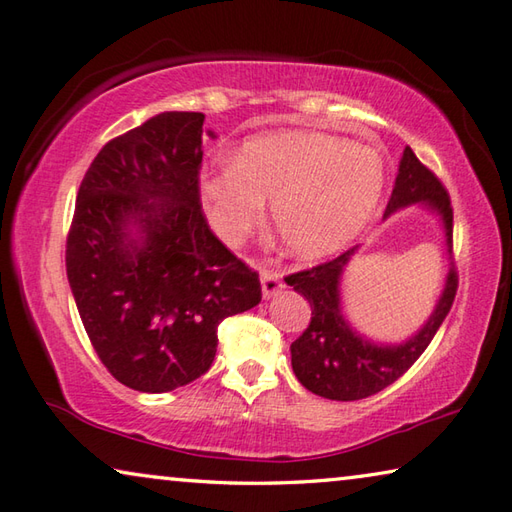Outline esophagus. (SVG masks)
<instances>
[{"label":"esophagus","mask_w":512,"mask_h":512,"mask_svg":"<svg viewBox=\"0 0 512 512\" xmlns=\"http://www.w3.org/2000/svg\"><path fill=\"white\" fill-rule=\"evenodd\" d=\"M284 282H282V275H279V270H273V268H264L262 270V293L264 297H273L275 293H279L282 290Z\"/></svg>","instance_id":"34e87169"}]
</instances>
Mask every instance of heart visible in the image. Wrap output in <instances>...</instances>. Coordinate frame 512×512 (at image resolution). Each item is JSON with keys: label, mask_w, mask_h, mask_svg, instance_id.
I'll return each mask as SVG.
<instances>
[{"label": "heart", "mask_w": 512, "mask_h": 512, "mask_svg": "<svg viewBox=\"0 0 512 512\" xmlns=\"http://www.w3.org/2000/svg\"><path fill=\"white\" fill-rule=\"evenodd\" d=\"M208 222L235 244L264 217V199L290 255L319 259L348 246L373 217L384 162L373 146L317 133L253 137L199 182Z\"/></svg>", "instance_id": "1"}]
</instances>
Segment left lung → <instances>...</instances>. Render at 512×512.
Returning a JSON list of instances; mask_svg holds the SVG:
<instances>
[{
	"mask_svg": "<svg viewBox=\"0 0 512 512\" xmlns=\"http://www.w3.org/2000/svg\"><path fill=\"white\" fill-rule=\"evenodd\" d=\"M417 202H424L442 217L448 253H453V206H450L448 190L433 170L419 162L410 146H406L384 217L393 215L397 208ZM355 250L357 246L348 248L330 262L284 277L288 286L308 299L313 310L304 333L290 344L295 377L310 393L335 399V402H355L397 382L433 342L455 302L459 284L457 268L450 266L444 293L424 328L406 344L379 346L348 326L342 315V304H339V279Z\"/></svg>",
	"mask_w": 512,
	"mask_h": 512,
	"instance_id": "left-lung-1",
	"label": "left lung"
}]
</instances>
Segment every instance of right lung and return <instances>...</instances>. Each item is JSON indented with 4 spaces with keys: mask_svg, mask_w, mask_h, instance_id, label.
I'll return each instance as SVG.
<instances>
[{
    "mask_svg": "<svg viewBox=\"0 0 512 512\" xmlns=\"http://www.w3.org/2000/svg\"><path fill=\"white\" fill-rule=\"evenodd\" d=\"M202 126V113L173 110L110 139L86 170L66 237L68 284L90 344L139 393L202 377L217 326L262 302L257 270L206 222Z\"/></svg>",
    "mask_w": 512,
    "mask_h": 512,
    "instance_id": "obj_1",
    "label": "right lung"
}]
</instances>
